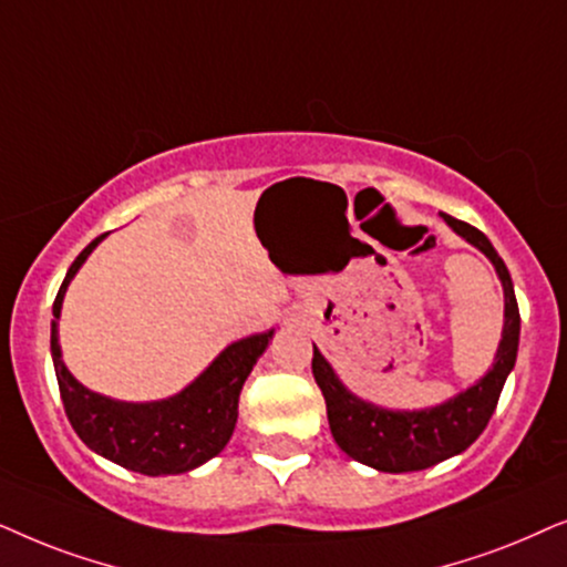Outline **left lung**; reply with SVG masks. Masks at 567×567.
<instances>
[{"label": "left lung", "instance_id": "8db88e82", "mask_svg": "<svg viewBox=\"0 0 567 567\" xmlns=\"http://www.w3.org/2000/svg\"><path fill=\"white\" fill-rule=\"evenodd\" d=\"M456 236L482 251L497 271L503 285V334L497 344L493 365L470 389L458 391L446 402L425 406V410H386L365 399L354 396L339 381L334 368L313 344V379L327 399V417L337 446L354 462L373 466L379 472L402 474L420 472L437 462L462 454L472 446L493 417L503 383L508 379L518 354L520 316L513 282L501 256L485 233L451 215H441Z\"/></svg>", "mask_w": 567, "mask_h": 567}]
</instances>
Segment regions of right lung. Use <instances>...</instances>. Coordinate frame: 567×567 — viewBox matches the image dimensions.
<instances>
[{
	"label": "right lung",
	"instance_id": "right-lung-1",
	"mask_svg": "<svg viewBox=\"0 0 567 567\" xmlns=\"http://www.w3.org/2000/svg\"><path fill=\"white\" fill-rule=\"evenodd\" d=\"M105 236H97L72 261L54 300L51 360H54L64 412L74 433L90 451L124 470L147 477L192 472L228 446L238 420L240 389L254 371L256 360L269 347L275 329L228 344L186 389L173 396L155 402H121L90 391L64 365L62 347H59V316H62L66 288Z\"/></svg>",
	"mask_w": 567,
	"mask_h": 567
}]
</instances>
